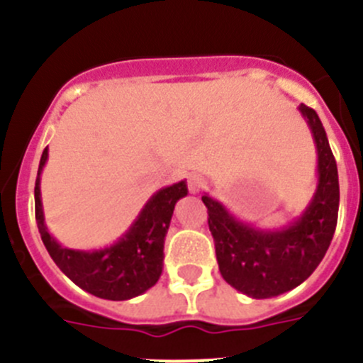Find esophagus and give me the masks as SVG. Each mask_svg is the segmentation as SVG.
I'll list each match as a JSON object with an SVG mask.
<instances>
[{
  "label": "esophagus",
  "instance_id": "obj_1",
  "mask_svg": "<svg viewBox=\"0 0 363 363\" xmlns=\"http://www.w3.org/2000/svg\"><path fill=\"white\" fill-rule=\"evenodd\" d=\"M206 184H207V181L202 177V175L191 174L188 177V188H189V191H191V193H199L200 189L206 188Z\"/></svg>",
  "mask_w": 363,
  "mask_h": 363
}]
</instances>
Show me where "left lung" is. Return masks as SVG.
I'll return each mask as SVG.
<instances>
[{
	"label": "left lung",
	"mask_w": 363,
	"mask_h": 363,
	"mask_svg": "<svg viewBox=\"0 0 363 363\" xmlns=\"http://www.w3.org/2000/svg\"><path fill=\"white\" fill-rule=\"evenodd\" d=\"M318 149V189L305 213L280 230H260L203 195L218 266L225 282L257 300L300 286L325 257L339 214V174L326 131L312 108L300 104Z\"/></svg>",
	"instance_id": "obj_1"
}]
</instances>
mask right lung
Returning <instances> with one entry per match:
<instances>
[{"label":"right lung","mask_w":363,"mask_h":363,"mask_svg":"<svg viewBox=\"0 0 363 363\" xmlns=\"http://www.w3.org/2000/svg\"><path fill=\"white\" fill-rule=\"evenodd\" d=\"M48 161L44 149L35 181V218L44 246L56 266L86 293L103 300H131L160 280L163 271L164 235L179 199L188 195L186 181L154 193L129 230L115 245L94 252L70 250L48 232L40 200V174Z\"/></svg>","instance_id":"right-lung-1"}]
</instances>
